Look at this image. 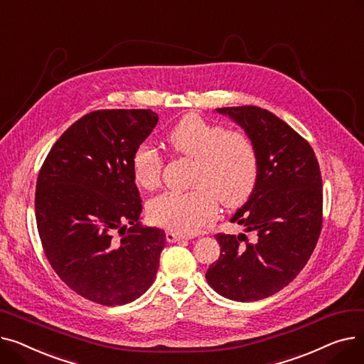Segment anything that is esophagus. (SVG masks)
<instances>
[{
	"label": "esophagus",
	"mask_w": 364,
	"mask_h": 364,
	"mask_svg": "<svg viewBox=\"0 0 364 364\" xmlns=\"http://www.w3.org/2000/svg\"><path fill=\"white\" fill-rule=\"evenodd\" d=\"M166 240L169 243H174V242H178V240H183V239H188L187 236H183V235H178L176 232H166Z\"/></svg>",
	"instance_id": "obj_1"
}]
</instances>
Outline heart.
<instances>
[{
	"label": "heart",
	"instance_id": "b5f03b06",
	"mask_svg": "<svg viewBox=\"0 0 364 364\" xmlns=\"http://www.w3.org/2000/svg\"><path fill=\"white\" fill-rule=\"evenodd\" d=\"M169 149L193 159L188 192H162L147 203L150 221L171 232L193 235L215 220L218 202L225 208L243 205L255 192L259 156L252 139L237 129L186 114L166 136ZM131 172L136 184L150 190L162 174V156L149 144L132 153Z\"/></svg>",
	"mask_w": 364,
	"mask_h": 364
}]
</instances>
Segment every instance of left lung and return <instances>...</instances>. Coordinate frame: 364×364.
<instances>
[{
  "mask_svg": "<svg viewBox=\"0 0 364 364\" xmlns=\"http://www.w3.org/2000/svg\"><path fill=\"white\" fill-rule=\"evenodd\" d=\"M252 139L259 156L255 192L232 223L257 235H215L220 258L205 274L224 298L250 302L288 286L317 245L323 223L321 174L316 153L274 113L258 106L221 107Z\"/></svg>",
  "mask_w": 364,
  "mask_h": 364,
  "instance_id": "1",
  "label": "left lung"
}]
</instances>
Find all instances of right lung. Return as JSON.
I'll list each match as a JSON object with an SVG mask.
<instances>
[{
    "mask_svg": "<svg viewBox=\"0 0 364 364\" xmlns=\"http://www.w3.org/2000/svg\"><path fill=\"white\" fill-rule=\"evenodd\" d=\"M158 124L150 109L84 114L54 143L40 169L35 217L44 254L72 291L124 305L155 282L166 236L139 221L131 158Z\"/></svg>",
    "mask_w": 364,
    "mask_h": 364,
    "instance_id": "add662e5",
    "label": "right lung"
}]
</instances>
